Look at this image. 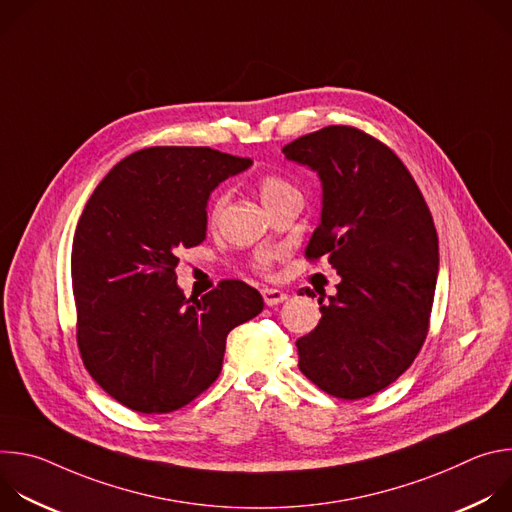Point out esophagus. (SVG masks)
<instances>
[{"label":"esophagus","mask_w":512,"mask_h":512,"mask_svg":"<svg viewBox=\"0 0 512 512\" xmlns=\"http://www.w3.org/2000/svg\"><path fill=\"white\" fill-rule=\"evenodd\" d=\"M261 296H263V300H265L267 306H277V304H281V302L287 300V294H285L283 289H273V287L261 289Z\"/></svg>","instance_id":"esophagus-1"}]
</instances>
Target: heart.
Wrapping results in <instances>:
<instances>
[{
    "label": "heart",
    "instance_id": "heart-1",
    "mask_svg": "<svg viewBox=\"0 0 512 512\" xmlns=\"http://www.w3.org/2000/svg\"><path fill=\"white\" fill-rule=\"evenodd\" d=\"M257 192H259V198L261 202L265 204V208H271L275 206L277 202H281L283 198L291 196V194H300L298 188L291 184L289 180H285L283 176H277V174H265L259 178L257 182ZM227 204V194H218L212 202V208H210V218L212 221H216L218 216H221L223 208ZM273 259L275 255L273 253H257L253 257V269L259 271V273H269L271 271V265H273Z\"/></svg>",
    "mask_w": 512,
    "mask_h": 512
}]
</instances>
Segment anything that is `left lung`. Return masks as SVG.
<instances>
[{
	"label": "left lung",
	"mask_w": 512,
	"mask_h": 512,
	"mask_svg": "<svg viewBox=\"0 0 512 512\" xmlns=\"http://www.w3.org/2000/svg\"><path fill=\"white\" fill-rule=\"evenodd\" d=\"M281 152L322 180L306 259L326 257L342 277L296 342L298 367L332 397L375 395L411 367L429 330L440 265L431 212L397 154L356 127L328 125Z\"/></svg>",
	"instance_id": "left-lung-1"
}]
</instances>
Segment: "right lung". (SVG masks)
<instances>
[{
    "instance_id": "right-lung-1",
    "label": "right lung",
    "mask_w": 512,
    "mask_h": 512,
    "mask_svg": "<svg viewBox=\"0 0 512 512\" xmlns=\"http://www.w3.org/2000/svg\"><path fill=\"white\" fill-rule=\"evenodd\" d=\"M251 166L210 148L139 150L95 188L72 241L77 344L91 377L121 405L170 413L223 369L229 332L263 310L227 279L200 300L176 285L178 253L206 239L210 192Z\"/></svg>"
}]
</instances>
